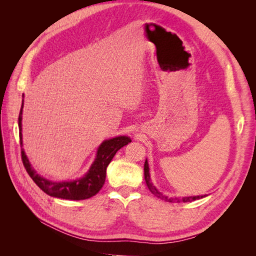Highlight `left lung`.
<instances>
[{"instance_id": "1", "label": "left lung", "mask_w": 256, "mask_h": 256, "mask_svg": "<svg viewBox=\"0 0 256 256\" xmlns=\"http://www.w3.org/2000/svg\"><path fill=\"white\" fill-rule=\"evenodd\" d=\"M144 177H145V182L147 187H148L150 191L152 193L154 196H157L161 200H166V202H192V200H200V198H203L206 196V194L204 196H186V198H168L164 194H162V193L156 188V186H154L152 182V178H150V166H148V162H147V159L145 160V164H144Z\"/></svg>"}]
</instances>
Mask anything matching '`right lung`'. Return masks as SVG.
Segmentation results:
<instances>
[{"label":"right lung","instance_id":"right-lung-1","mask_svg":"<svg viewBox=\"0 0 256 256\" xmlns=\"http://www.w3.org/2000/svg\"><path fill=\"white\" fill-rule=\"evenodd\" d=\"M22 97H24V95H22ZM22 110L23 100L18 118L23 166H24L30 177L32 178L38 187H40L44 193H47L48 196L53 198L80 200L90 198L97 194L100 189L102 188V186L106 182V168L109 166L113 157L115 156L116 152L120 150L122 146H125L131 142V138L126 136H120L112 138H108V140H104L99 145L94 162L92 164L88 171L81 178L70 182L49 180L35 171L32 164H30V160L26 157L24 150L22 148Z\"/></svg>","mask_w":256,"mask_h":256}]
</instances>
